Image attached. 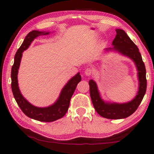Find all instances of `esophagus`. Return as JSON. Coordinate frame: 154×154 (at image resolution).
I'll list each match as a JSON object with an SVG mask.
<instances>
[{"instance_id": "esophagus-1", "label": "esophagus", "mask_w": 154, "mask_h": 154, "mask_svg": "<svg viewBox=\"0 0 154 154\" xmlns=\"http://www.w3.org/2000/svg\"><path fill=\"white\" fill-rule=\"evenodd\" d=\"M92 72H93V70H92L91 68H87L85 70V75L86 76H89V75H91L92 74Z\"/></svg>"}]
</instances>
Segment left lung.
I'll use <instances>...</instances> for the list:
<instances>
[{
    "mask_svg": "<svg viewBox=\"0 0 154 154\" xmlns=\"http://www.w3.org/2000/svg\"><path fill=\"white\" fill-rule=\"evenodd\" d=\"M116 35L112 43L113 47L105 48L106 52L114 51L132 60L137 70L139 89L137 95L131 101L125 103L109 102L102 98L96 83L89 82V92L95 110L100 116L109 119H122L131 116L137 109L147 89L146 70L139 49L124 30L116 29Z\"/></svg>",
    "mask_w": 154,
    "mask_h": 154,
    "instance_id": "8db88e82",
    "label": "left lung"
}]
</instances>
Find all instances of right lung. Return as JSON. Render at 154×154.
I'll return each instance as SVG.
<instances>
[{"mask_svg":"<svg viewBox=\"0 0 154 154\" xmlns=\"http://www.w3.org/2000/svg\"><path fill=\"white\" fill-rule=\"evenodd\" d=\"M50 32H40L33 30L25 38L24 40L16 52L14 58V64L11 69V88L18 106L22 112L29 118L41 122H52L61 119L65 115L70 104V100L75 90L78 83L82 80L79 72L72 77L61 90L59 97L54 104L47 107H37L32 105L25 98L19 88L17 75L20 66L22 53L29 48L35 38L40 35L50 34Z\"/></svg>","mask_w":154,"mask_h":154,"instance_id":"right-lung-1","label":"right lung"}]
</instances>
